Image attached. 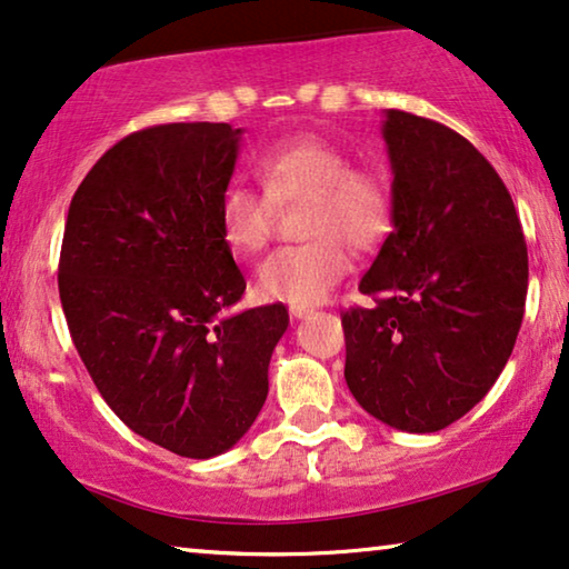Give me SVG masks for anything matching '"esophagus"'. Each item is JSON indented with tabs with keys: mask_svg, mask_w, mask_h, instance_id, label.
Masks as SVG:
<instances>
[{
	"mask_svg": "<svg viewBox=\"0 0 569 569\" xmlns=\"http://www.w3.org/2000/svg\"><path fill=\"white\" fill-rule=\"evenodd\" d=\"M288 311H291V317H293V319H307V317L311 315V309H309V307H291Z\"/></svg>",
	"mask_w": 569,
	"mask_h": 569,
	"instance_id": "esophagus-1",
	"label": "esophagus"
}]
</instances>
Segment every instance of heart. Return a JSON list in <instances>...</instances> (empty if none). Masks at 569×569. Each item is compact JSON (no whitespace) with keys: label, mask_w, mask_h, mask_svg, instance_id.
Here are the masks:
<instances>
[{"label":"heart","mask_w":569,"mask_h":569,"mask_svg":"<svg viewBox=\"0 0 569 569\" xmlns=\"http://www.w3.org/2000/svg\"><path fill=\"white\" fill-rule=\"evenodd\" d=\"M254 174L266 196L229 186L219 201L221 237L237 254L268 244L276 206L307 203L303 237L311 242L268 254L254 273L262 299L311 307L325 301L353 268L345 244L371 250L391 227L389 180L373 167H350L342 143L319 133L288 136L254 157Z\"/></svg>","instance_id":"heart-1"}]
</instances>
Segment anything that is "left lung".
Wrapping results in <instances>:
<instances>
[{
  "instance_id": "left-lung-1",
  "label": "left lung",
  "mask_w": 569,
  "mask_h": 569,
  "mask_svg": "<svg viewBox=\"0 0 569 569\" xmlns=\"http://www.w3.org/2000/svg\"><path fill=\"white\" fill-rule=\"evenodd\" d=\"M391 231L342 315L350 395L383 426L436 433L463 418L513 353L528 252L513 198L451 128L387 110Z\"/></svg>"
}]
</instances>
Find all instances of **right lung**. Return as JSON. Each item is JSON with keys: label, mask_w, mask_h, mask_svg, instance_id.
<instances>
[{"label": "right lung", "mask_w": 569, "mask_h": 569, "mask_svg": "<svg viewBox=\"0 0 569 569\" xmlns=\"http://www.w3.org/2000/svg\"><path fill=\"white\" fill-rule=\"evenodd\" d=\"M242 128L126 136L71 198L59 296L94 387L133 433L188 456L229 451L268 397L283 303L221 317L244 276L219 227Z\"/></svg>", "instance_id": "1"}]
</instances>
